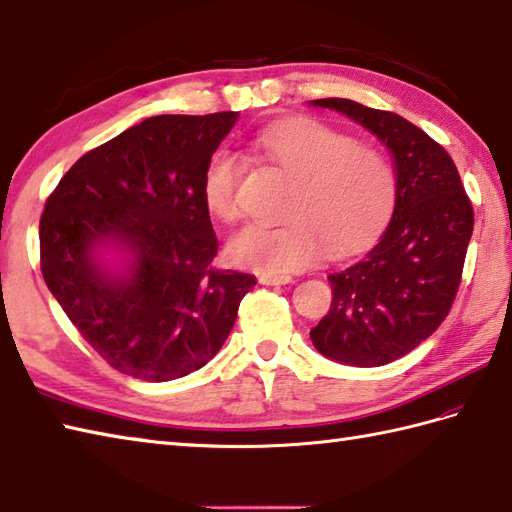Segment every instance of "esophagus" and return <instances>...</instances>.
<instances>
[{
  "mask_svg": "<svg viewBox=\"0 0 512 512\" xmlns=\"http://www.w3.org/2000/svg\"><path fill=\"white\" fill-rule=\"evenodd\" d=\"M259 281L266 286H286V284H290L292 277L290 275H262L259 277Z\"/></svg>",
  "mask_w": 512,
  "mask_h": 512,
  "instance_id": "esophagus-1",
  "label": "esophagus"
}]
</instances>
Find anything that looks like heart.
Instances as JSON below:
<instances>
[{"label":"heart","instance_id":"obj_1","mask_svg":"<svg viewBox=\"0 0 512 512\" xmlns=\"http://www.w3.org/2000/svg\"><path fill=\"white\" fill-rule=\"evenodd\" d=\"M255 145L295 178L288 220L253 222L228 239L235 264L264 275H288L314 266L325 246L345 255L372 239L396 204V171L374 147L310 118L262 129ZM244 160L233 149H217L202 176L204 204L215 217L239 215V180Z\"/></svg>","mask_w":512,"mask_h":512}]
</instances>
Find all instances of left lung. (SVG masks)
Returning <instances> with one entry per match:
<instances>
[{"mask_svg": "<svg viewBox=\"0 0 512 512\" xmlns=\"http://www.w3.org/2000/svg\"><path fill=\"white\" fill-rule=\"evenodd\" d=\"M383 140L396 165L394 217L369 253L328 279L332 308L310 330L345 365L378 367L409 354L447 319L473 235V204L447 149L394 112L317 99Z\"/></svg>", "mask_w": 512, "mask_h": 512, "instance_id": "1", "label": "left lung"}]
</instances>
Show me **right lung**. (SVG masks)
<instances>
[{
	"mask_svg": "<svg viewBox=\"0 0 512 512\" xmlns=\"http://www.w3.org/2000/svg\"><path fill=\"white\" fill-rule=\"evenodd\" d=\"M237 112L151 116L81 156L39 220L41 275L103 361L165 383L204 367L233 330L253 275L213 266L202 195L206 162ZM99 243L133 257L123 276L95 264Z\"/></svg>",
	"mask_w": 512,
	"mask_h": 512,
	"instance_id": "right-lung-1",
	"label": "right lung"
}]
</instances>
